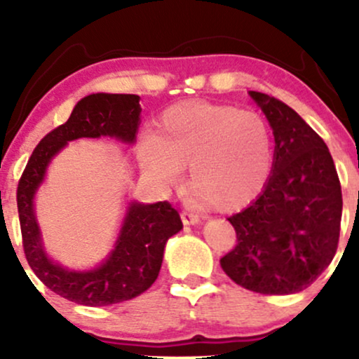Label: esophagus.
Here are the masks:
<instances>
[{"label":"esophagus","instance_id":"34e87169","mask_svg":"<svg viewBox=\"0 0 359 359\" xmlns=\"http://www.w3.org/2000/svg\"><path fill=\"white\" fill-rule=\"evenodd\" d=\"M180 217H182L184 224H197V222L201 221V217L197 216V214L191 212V211H182V214H180Z\"/></svg>","mask_w":359,"mask_h":359}]
</instances>
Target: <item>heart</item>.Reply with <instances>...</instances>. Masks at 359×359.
Masks as SVG:
<instances>
[{
  "label": "heart",
  "instance_id": "obj_1",
  "mask_svg": "<svg viewBox=\"0 0 359 359\" xmlns=\"http://www.w3.org/2000/svg\"><path fill=\"white\" fill-rule=\"evenodd\" d=\"M138 160L162 187L179 184L189 165L197 197L229 211L250 204L265 189L273 167V135L257 113L180 102L162 114L155 137L143 138Z\"/></svg>",
  "mask_w": 359,
  "mask_h": 359
}]
</instances>
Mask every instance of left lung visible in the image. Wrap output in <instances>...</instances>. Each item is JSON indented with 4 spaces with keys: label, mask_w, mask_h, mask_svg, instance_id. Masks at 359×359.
<instances>
[{
    "label": "left lung",
    "mask_w": 359,
    "mask_h": 359,
    "mask_svg": "<svg viewBox=\"0 0 359 359\" xmlns=\"http://www.w3.org/2000/svg\"><path fill=\"white\" fill-rule=\"evenodd\" d=\"M275 137L271 175L258 199L228 217L238 245L221 269L265 295L304 290L327 269L339 241L343 196L324 140L290 106L250 90Z\"/></svg>",
    "instance_id": "obj_1"
}]
</instances>
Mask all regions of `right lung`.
Masks as SVG:
<instances>
[{"label":"right lung","instance_id":"obj_1","mask_svg":"<svg viewBox=\"0 0 359 359\" xmlns=\"http://www.w3.org/2000/svg\"><path fill=\"white\" fill-rule=\"evenodd\" d=\"M137 94L97 93L82 97L64 125L42 138L28 160L16 191L23 251L28 265L60 297L81 306H111L143 294L158 277L168 238L182 229L170 203H131L116 246L97 269L71 271L53 263L43 251L34 212V196L50 160L77 138L114 137L133 143L140 123Z\"/></svg>","mask_w":359,"mask_h":359}]
</instances>
